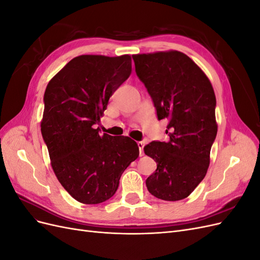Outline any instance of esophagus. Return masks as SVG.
Segmentation results:
<instances>
[{
    "instance_id": "esophagus-1",
    "label": "esophagus",
    "mask_w": 260,
    "mask_h": 260,
    "mask_svg": "<svg viewBox=\"0 0 260 260\" xmlns=\"http://www.w3.org/2000/svg\"><path fill=\"white\" fill-rule=\"evenodd\" d=\"M143 146H144V142H142V141H139L138 147H139V151H140V156H143Z\"/></svg>"
}]
</instances>
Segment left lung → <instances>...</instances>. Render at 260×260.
I'll list each match as a JSON object with an SVG mask.
<instances>
[{"label": "left lung", "mask_w": 260, "mask_h": 260, "mask_svg": "<svg viewBox=\"0 0 260 260\" xmlns=\"http://www.w3.org/2000/svg\"><path fill=\"white\" fill-rule=\"evenodd\" d=\"M136 73L156 108L157 118L167 119V142L144 146L157 169L146 179L148 192L164 201L187 198L209 166L211 145L217 136L216 96L203 70L178 52L132 55Z\"/></svg>", "instance_id": "obj_1"}]
</instances>
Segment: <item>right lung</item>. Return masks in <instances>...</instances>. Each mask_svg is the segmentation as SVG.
<instances>
[{"instance_id":"obj_1","label":"right lung","mask_w":260,"mask_h":260,"mask_svg":"<svg viewBox=\"0 0 260 260\" xmlns=\"http://www.w3.org/2000/svg\"><path fill=\"white\" fill-rule=\"evenodd\" d=\"M131 69L130 55H81L46 86L41 132L52 168L62 187L82 204L111 199L122 172L139 156L130 138L100 136L94 129Z\"/></svg>"}]
</instances>
